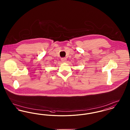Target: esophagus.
I'll list each match as a JSON object with an SVG mask.
<instances>
[{
	"label": "esophagus",
	"mask_w": 130,
	"mask_h": 130,
	"mask_svg": "<svg viewBox=\"0 0 130 130\" xmlns=\"http://www.w3.org/2000/svg\"><path fill=\"white\" fill-rule=\"evenodd\" d=\"M61 59V61L62 62H66V58H65V57H63V58H62Z\"/></svg>",
	"instance_id": "obj_1"
}]
</instances>
